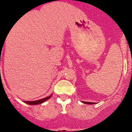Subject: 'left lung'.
<instances>
[{"mask_svg": "<svg viewBox=\"0 0 132 132\" xmlns=\"http://www.w3.org/2000/svg\"><path fill=\"white\" fill-rule=\"evenodd\" d=\"M84 103H86V104H94L93 102H83Z\"/></svg>", "mask_w": 132, "mask_h": 132, "instance_id": "8db88e82", "label": "left lung"}]
</instances>
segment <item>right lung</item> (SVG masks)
<instances>
[{
  "label": "right lung",
  "instance_id": "right-lung-1",
  "mask_svg": "<svg viewBox=\"0 0 132 132\" xmlns=\"http://www.w3.org/2000/svg\"><path fill=\"white\" fill-rule=\"evenodd\" d=\"M51 96H52L51 95L48 97H46V98H43V99L38 100L31 101V102H29V101H24V103H27V104H29V105H37V104H40V103H43V102H44L45 101L47 100H49Z\"/></svg>",
  "mask_w": 132,
  "mask_h": 132
}]
</instances>
